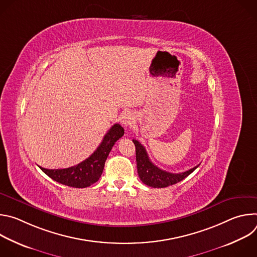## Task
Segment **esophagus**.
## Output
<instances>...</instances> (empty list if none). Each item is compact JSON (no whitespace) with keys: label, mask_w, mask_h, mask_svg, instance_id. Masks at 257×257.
I'll use <instances>...</instances> for the list:
<instances>
[{"label":"esophagus","mask_w":257,"mask_h":257,"mask_svg":"<svg viewBox=\"0 0 257 257\" xmlns=\"http://www.w3.org/2000/svg\"><path fill=\"white\" fill-rule=\"evenodd\" d=\"M133 120H134L133 115H132V113H130V112L124 113V114L122 115V117H121V123H122L125 127L130 126V125L133 123Z\"/></svg>","instance_id":"esophagus-1"}]
</instances>
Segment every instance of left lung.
Segmentation results:
<instances>
[{
  "label": "left lung",
  "mask_w": 257,
  "mask_h": 257,
  "mask_svg": "<svg viewBox=\"0 0 257 257\" xmlns=\"http://www.w3.org/2000/svg\"><path fill=\"white\" fill-rule=\"evenodd\" d=\"M136 149V163L137 172L140 180L145 185L154 188H164L170 185H174L176 183L185 179L189 176L198 166L179 174H174L161 170L156 165H154L146 153L144 146L137 140L133 139Z\"/></svg>",
  "instance_id": "left-lung-1"
}]
</instances>
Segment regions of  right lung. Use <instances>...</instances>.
<instances>
[{"instance_id":"1","label":"right lung","mask_w":257,"mask_h":257,"mask_svg":"<svg viewBox=\"0 0 257 257\" xmlns=\"http://www.w3.org/2000/svg\"><path fill=\"white\" fill-rule=\"evenodd\" d=\"M123 135L124 128L120 124H115L104 135L96 151L82 163L67 169L50 170L42 167L40 168L50 178L63 185L74 188L88 187L100 178L109 152L115 142Z\"/></svg>"}]
</instances>
